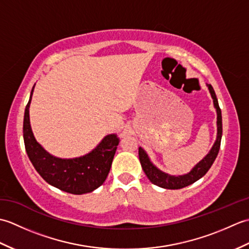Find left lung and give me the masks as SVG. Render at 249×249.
Wrapping results in <instances>:
<instances>
[{
  "mask_svg": "<svg viewBox=\"0 0 249 249\" xmlns=\"http://www.w3.org/2000/svg\"><path fill=\"white\" fill-rule=\"evenodd\" d=\"M208 87L211 95H212L216 111H217V139H216L213 147L209 152V154L194 167L192 171L187 174H184V176L178 177L169 176V174L160 171V169H157L150 161V158L147 157L144 150L142 149V147H139V160L141 162L142 169H143L147 178H149L154 185L167 189H179L186 187L188 185L195 183L196 181H198L199 178H202L204 174L209 171V169L213 165L214 160H216V157H217L220 149L221 135H223V120H221V110L219 108L218 100L217 97H216L214 89L211 84H208Z\"/></svg>",
  "mask_w": 249,
  "mask_h": 249,
  "instance_id": "8db88e82",
  "label": "left lung"
}]
</instances>
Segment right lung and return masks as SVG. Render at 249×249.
Masks as SVG:
<instances>
[{
	"mask_svg": "<svg viewBox=\"0 0 249 249\" xmlns=\"http://www.w3.org/2000/svg\"><path fill=\"white\" fill-rule=\"evenodd\" d=\"M33 89L23 119V140L31 162L47 183L63 192L73 195L93 192L108 177L116 146L120 142L119 138L116 135L106 136L91 153L72 160H62L50 155L35 140L31 129L29 108Z\"/></svg>",
	"mask_w": 249,
	"mask_h": 249,
	"instance_id": "add662e5",
	"label": "right lung"
}]
</instances>
